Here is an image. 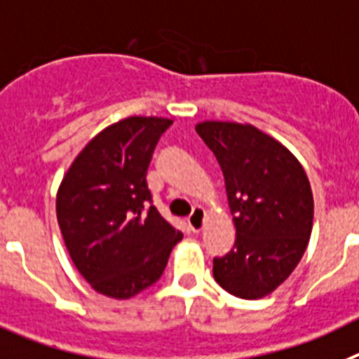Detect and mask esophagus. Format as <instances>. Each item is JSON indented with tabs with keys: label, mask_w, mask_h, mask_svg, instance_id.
I'll list each match as a JSON object with an SVG mask.
<instances>
[{
	"label": "esophagus",
	"mask_w": 359,
	"mask_h": 359,
	"mask_svg": "<svg viewBox=\"0 0 359 359\" xmlns=\"http://www.w3.org/2000/svg\"><path fill=\"white\" fill-rule=\"evenodd\" d=\"M203 222H205V212H203L200 208H196L195 211H193V215L187 218V225H189V229H191L193 232L202 231Z\"/></svg>",
	"instance_id": "obj_1"
}]
</instances>
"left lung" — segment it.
<instances>
[{
	"instance_id": "obj_1",
	"label": "left lung",
	"mask_w": 359,
	"mask_h": 359,
	"mask_svg": "<svg viewBox=\"0 0 359 359\" xmlns=\"http://www.w3.org/2000/svg\"><path fill=\"white\" fill-rule=\"evenodd\" d=\"M196 134L225 179L236 241L212 259L216 283L240 299H261L288 279L313 227V193L286 147L252 125L203 121Z\"/></svg>"
}]
</instances>
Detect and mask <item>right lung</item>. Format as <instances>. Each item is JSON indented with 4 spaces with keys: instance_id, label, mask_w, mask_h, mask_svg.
I'll list each match as a JSON object with an SVG mask.
<instances>
[{
    "instance_id": "1",
    "label": "right lung",
    "mask_w": 359,
    "mask_h": 359,
    "mask_svg": "<svg viewBox=\"0 0 359 359\" xmlns=\"http://www.w3.org/2000/svg\"><path fill=\"white\" fill-rule=\"evenodd\" d=\"M172 119L132 116L93 137L57 193L71 259L102 295L130 299L161 279L182 232L151 205L147 170Z\"/></svg>"
}]
</instances>
